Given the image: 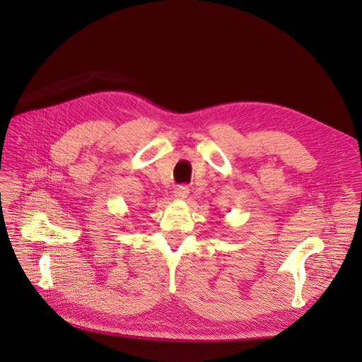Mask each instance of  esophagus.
<instances>
[{"instance_id": "1", "label": "esophagus", "mask_w": 362, "mask_h": 362, "mask_svg": "<svg viewBox=\"0 0 362 362\" xmlns=\"http://www.w3.org/2000/svg\"><path fill=\"white\" fill-rule=\"evenodd\" d=\"M189 194L187 185H178V187L173 189V198L175 199H185Z\"/></svg>"}]
</instances>
